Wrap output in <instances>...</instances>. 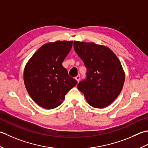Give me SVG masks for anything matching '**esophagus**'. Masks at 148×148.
Returning <instances> with one entry per match:
<instances>
[{
    "label": "esophagus",
    "mask_w": 148,
    "mask_h": 148,
    "mask_svg": "<svg viewBox=\"0 0 148 148\" xmlns=\"http://www.w3.org/2000/svg\"><path fill=\"white\" fill-rule=\"evenodd\" d=\"M80 79V75H78V76H77L76 77H75V80H76L78 82H79Z\"/></svg>",
    "instance_id": "1"
}]
</instances>
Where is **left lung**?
Instances as JSON below:
<instances>
[{"instance_id": "obj_1", "label": "left lung", "mask_w": 148, "mask_h": 148, "mask_svg": "<svg viewBox=\"0 0 148 148\" xmlns=\"http://www.w3.org/2000/svg\"><path fill=\"white\" fill-rule=\"evenodd\" d=\"M75 52L87 68V78L78 84L91 106L102 108L120 94L125 75L119 59L109 48L95 43L74 41Z\"/></svg>"}]
</instances>
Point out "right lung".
<instances>
[{
    "label": "right lung",
    "mask_w": 148,
    "mask_h": 148,
    "mask_svg": "<svg viewBox=\"0 0 148 148\" xmlns=\"http://www.w3.org/2000/svg\"><path fill=\"white\" fill-rule=\"evenodd\" d=\"M73 41H56L45 44L34 53L24 68L23 81L29 95L46 109L62 103L65 95L77 81L68 75L62 63Z\"/></svg>",
    "instance_id": "right-lung-1"
}]
</instances>
